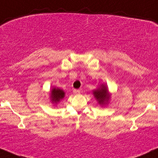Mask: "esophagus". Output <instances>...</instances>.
<instances>
[{
	"label": "esophagus",
	"mask_w": 158,
	"mask_h": 158,
	"mask_svg": "<svg viewBox=\"0 0 158 158\" xmlns=\"http://www.w3.org/2000/svg\"><path fill=\"white\" fill-rule=\"evenodd\" d=\"M73 93H74V94H75V95H77V94L81 93V90H79V89H74L73 90Z\"/></svg>",
	"instance_id": "1"
}]
</instances>
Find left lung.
Wrapping results in <instances>:
<instances>
[{"label":"left lung","mask_w":158,"mask_h":158,"mask_svg":"<svg viewBox=\"0 0 158 158\" xmlns=\"http://www.w3.org/2000/svg\"><path fill=\"white\" fill-rule=\"evenodd\" d=\"M93 95L95 99L98 101V104L101 106H104L107 104L108 102H109L110 97V95L109 92H108L107 86L104 84H102L100 87L97 89L94 90Z\"/></svg>","instance_id":"1"}]
</instances>
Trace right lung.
I'll list each match as a JSON object with an SVG mask.
<instances>
[{"mask_svg":"<svg viewBox=\"0 0 158 158\" xmlns=\"http://www.w3.org/2000/svg\"><path fill=\"white\" fill-rule=\"evenodd\" d=\"M65 96V93L63 90L59 88H53L51 91V99L54 104H57L60 100H62Z\"/></svg>","mask_w":158,"mask_h":158,"instance_id":"add662e5","label":"right lung"}]
</instances>
